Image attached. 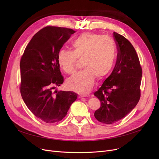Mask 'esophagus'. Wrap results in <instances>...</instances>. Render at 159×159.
<instances>
[{
  "label": "esophagus",
  "mask_w": 159,
  "mask_h": 159,
  "mask_svg": "<svg viewBox=\"0 0 159 159\" xmlns=\"http://www.w3.org/2000/svg\"><path fill=\"white\" fill-rule=\"evenodd\" d=\"M86 97V95H79V98H83V97Z\"/></svg>",
  "instance_id": "34e87169"
}]
</instances>
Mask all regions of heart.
Instances as JSON below:
<instances>
[{
	"instance_id": "b5f03b06",
	"label": "heart",
	"mask_w": 159,
	"mask_h": 159,
	"mask_svg": "<svg viewBox=\"0 0 159 159\" xmlns=\"http://www.w3.org/2000/svg\"><path fill=\"white\" fill-rule=\"evenodd\" d=\"M71 50L62 49L57 54V62L66 73L74 71L77 58H82V70L68 79V88L79 93H88L95 77L102 79L110 72L115 61L116 46L109 36L84 33L71 43Z\"/></svg>"
}]
</instances>
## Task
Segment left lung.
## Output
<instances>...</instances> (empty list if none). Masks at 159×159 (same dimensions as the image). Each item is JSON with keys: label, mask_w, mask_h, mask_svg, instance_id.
<instances>
[{"label": "left lung", "mask_w": 159, "mask_h": 159, "mask_svg": "<svg viewBox=\"0 0 159 159\" xmlns=\"http://www.w3.org/2000/svg\"><path fill=\"white\" fill-rule=\"evenodd\" d=\"M118 47L114 69L94 93L101 105L94 116L99 122L111 124L125 117L136 106L140 97L142 71L134 47L122 35L113 32Z\"/></svg>", "instance_id": "1"}]
</instances>
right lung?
<instances>
[{"instance_id": "obj_1", "label": "right lung", "mask_w": 159, "mask_h": 159, "mask_svg": "<svg viewBox=\"0 0 159 159\" xmlns=\"http://www.w3.org/2000/svg\"><path fill=\"white\" fill-rule=\"evenodd\" d=\"M74 33L69 28L45 27L33 37L21 58V96L32 113L46 123L65 117L78 96L73 91H53L64 82L57 54Z\"/></svg>"}]
</instances>
